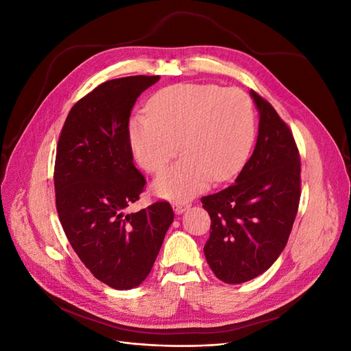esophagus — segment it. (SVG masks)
Listing matches in <instances>:
<instances>
[{"instance_id": "34e87169", "label": "esophagus", "mask_w": 351, "mask_h": 351, "mask_svg": "<svg viewBox=\"0 0 351 351\" xmlns=\"http://www.w3.org/2000/svg\"><path fill=\"white\" fill-rule=\"evenodd\" d=\"M173 208H174V212L176 214H183V212L189 208V204H182V202H176V204H173Z\"/></svg>"}]
</instances>
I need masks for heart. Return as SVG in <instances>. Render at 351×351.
I'll list each match as a JSON object with an SVG mask.
<instances>
[{"instance_id":"b5f03b06","label":"heart","mask_w":351,"mask_h":351,"mask_svg":"<svg viewBox=\"0 0 351 351\" xmlns=\"http://www.w3.org/2000/svg\"><path fill=\"white\" fill-rule=\"evenodd\" d=\"M147 112L136 114L129 125L132 151L141 167L158 173L178 149L184 154L152 184L158 196L169 200H186L205 190L210 180L234 177L256 136L249 95L218 84H171L154 95Z\"/></svg>"}]
</instances>
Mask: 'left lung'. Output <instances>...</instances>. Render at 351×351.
I'll list each match as a JSON object with an SVG mask.
<instances>
[{
	"instance_id": "left-lung-1",
	"label": "left lung",
	"mask_w": 351,
	"mask_h": 351,
	"mask_svg": "<svg viewBox=\"0 0 351 351\" xmlns=\"http://www.w3.org/2000/svg\"><path fill=\"white\" fill-rule=\"evenodd\" d=\"M259 134L236 183L200 199L210 217L204 252L215 277L227 284L256 278L278 259L300 202V154L291 130L272 105L250 90Z\"/></svg>"
}]
</instances>
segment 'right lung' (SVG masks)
Returning <instances> with one entry per match:
<instances>
[{
  "mask_svg": "<svg viewBox=\"0 0 351 351\" xmlns=\"http://www.w3.org/2000/svg\"><path fill=\"white\" fill-rule=\"evenodd\" d=\"M158 80L130 76L101 83L73 105L57 145L54 186L62 230L93 277L115 290L145 281L174 219L165 200L125 212L146 184L133 164L130 112Z\"/></svg>",
  "mask_w": 351,
  "mask_h": 351,
  "instance_id": "obj_1",
  "label": "right lung"
}]
</instances>
